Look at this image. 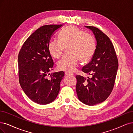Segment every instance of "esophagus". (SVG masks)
Segmentation results:
<instances>
[{
    "mask_svg": "<svg viewBox=\"0 0 133 133\" xmlns=\"http://www.w3.org/2000/svg\"><path fill=\"white\" fill-rule=\"evenodd\" d=\"M65 75L66 76H74V75L72 74L71 72H65Z\"/></svg>",
    "mask_w": 133,
    "mask_h": 133,
    "instance_id": "34e87169",
    "label": "esophagus"
}]
</instances>
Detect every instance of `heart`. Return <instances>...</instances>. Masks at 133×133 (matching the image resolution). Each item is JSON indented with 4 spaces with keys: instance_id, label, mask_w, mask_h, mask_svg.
<instances>
[{
    "instance_id": "heart-1",
    "label": "heart",
    "mask_w": 133,
    "mask_h": 133,
    "mask_svg": "<svg viewBox=\"0 0 133 133\" xmlns=\"http://www.w3.org/2000/svg\"><path fill=\"white\" fill-rule=\"evenodd\" d=\"M58 40H52L48 44V50L52 56L58 58L65 48L69 54L64 56L57 62L59 70L72 71L78 60L88 61L93 55L96 44L95 38L82 30L75 26H68L59 32Z\"/></svg>"
}]
</instances>
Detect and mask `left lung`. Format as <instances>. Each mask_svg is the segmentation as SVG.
I'll return each mask as SVG.
<instances>
[{
    "mask_svg": "<svg viewBox=\"0 0 133 133\" xmlns=\"http://www.w3.org/2000/svg\"><path fill=\"white\" fill-rule=\"evenodd\" d=\"M92 31L97 46L90 62L82 71L91 75L88 78L76 76V92L79 100L88 105H95L104 102L112 92L118 61L113 44L109 38L99 29L85 26Z\"/></svg>",
    "mask_w": 133,
    "mask_h": 133,
    "instance_id": "left-lung-1",
    "label": "left lung"
}]
</instances>
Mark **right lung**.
<instances>
[{
    "label": "right lung",
    "mask_w": 133,
    "mask_h": 133,
    "mask_svg": "<svg viewBox=\"0 0 133 133\" xmlns=\"http://www.w3.org/2000/svg\"><path fill=\"white\" fill-rule=\"evenodd\" d=\"M62 25H44L25 41L18 55L19 79L21 88L31 101L37 104L50 103L56 98L63 71L54 72V61L48 50L52 36Z\"/></svg>",
    "instance_id": "right-lung-1"
}]
</instances>
